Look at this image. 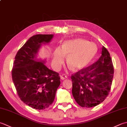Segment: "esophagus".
Listing matches in <instances>:
<instances>
[{"instance_id": "esophagus-1", "label": "esophagus", "mask_w": 127, "mask_h": 127, "mask_svg": "<svg viewBox=\"0 0 127 127\" xmlns=\"http://www.w3.org/2000/svg\"><path fill=\"white\" fill-rule=\"evenodd\" d=\"M61 78L62 80H64V79H66L67 78V76L65 74H62V75H61Z\"/></svg>"}]
</instances>
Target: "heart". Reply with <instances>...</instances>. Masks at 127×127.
<instances>
[{"label": "heart", "mask_w": 127, "mask_h": 127, "mask_svg": "<svg viewBox=\"0 0 127 127\" xmlns=\"http://www.w3.org/2000/svg\"><path fill=\"white\" fill-rule=\"evenodd\" d=\"M97 47L93 42L83 39H75L65 41L61 47H57L53 53L52 64L58 70L67 57V63L73 69L81 70L88 65L95 56Z\"/></svg>", "instance_id": "obj_1"}]
</instances>
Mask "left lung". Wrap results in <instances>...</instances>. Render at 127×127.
Returning a JSON list of instances; mask_svg holds the SVG:
<instances>
[{
	"label": "left lung",
	"mask_w": 127,
	"mask_h": 127,
	"mask_svg": "<svg viewBox=\"0 0 127 127\" xmlns=\"http://www.w3.org/2000/svg\"><path fill=\"white\" fill-rule=\"evenodd\" d=\"M98 60L74 74L72 94L76 102L83 107L99 105L108 95L112 83L114 69L110 54L102 47Z\"/></svg>",
	"instance_id": "8db88e82"
}]
</instances>
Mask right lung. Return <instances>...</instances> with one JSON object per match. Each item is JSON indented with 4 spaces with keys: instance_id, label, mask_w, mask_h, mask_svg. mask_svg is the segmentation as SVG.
<instances>
[{
    "instance_id": "add662e5",
    "label": "right lung",
    "mask_w": 127,
    "mask_h": 127,
    "mask_svg": "<svg viewBox=\"0 0 127 127\" xmlns=\"http://www.w3.org/2000/svg\"><path fill=\"white\" fill-rule=\"evenodd\" d=\"M53 34H36L17 52L12 69V79L21 100L36 110H44L53 103L60 76L37 58L42 44L50 42Z\"/></svg>"
}]
</instances>
